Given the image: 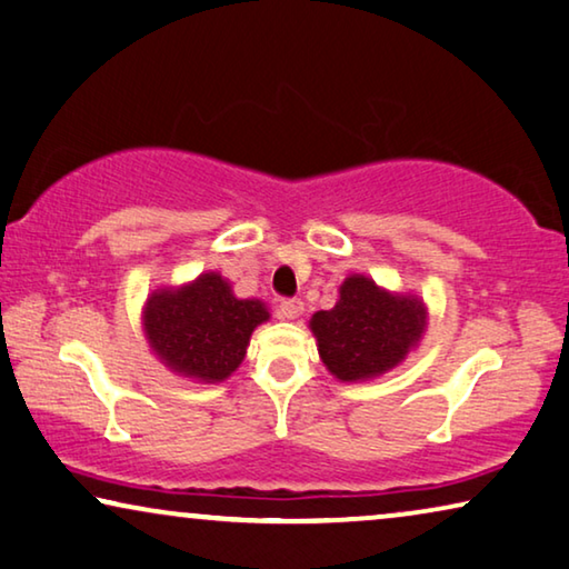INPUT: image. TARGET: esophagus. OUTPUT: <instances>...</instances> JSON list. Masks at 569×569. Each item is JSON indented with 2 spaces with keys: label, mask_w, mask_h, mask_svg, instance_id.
Masks as SVG:
<instances>
[{
  "label": "esophagus",
  "mask_w": 569,
  "mask_h": 569,
  "mask_svg": "<svg viewBox=\"0 0 569 569\" xmlns=\"http://www.w3.org/2000/svg\"><path fill=\"white\" fill-rule=\"evenodd\" d=\"M303 311V303L299 299H283L281 301V317L283 319H296Z\"/></svg>",
  "instance_id": "1"
}]
</instances>
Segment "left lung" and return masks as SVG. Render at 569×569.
Instances as JSON below:
<instances>
[{"mask_svg": "<svg viewBox=\"0 0 569 569\" xmlns=\"http://www.w3.org/2000/svg\"><path fill=\"white\" fill-rule=\"evenodd\" d=\"M427 327L423 303L393 296L366 276H350L335 309L311 317L319 355L339 380H366L396 368Z\"/></svg>", "mask_w": 569, "mask_h": 569, "instance_id": "obj_1", "label": "left lung"}]
</instances>
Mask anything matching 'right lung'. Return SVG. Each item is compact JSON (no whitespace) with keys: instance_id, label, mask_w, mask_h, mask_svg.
I'll return each mask as SVG.
<instances>
[{"instance_id":"obj_1","label":"right lung","mask_w":569,"mask_h":569,"mask_svg":"<svg viewBox=\"0 0 569 569\" xmlns=\"http://www.w3.org/2000/svg\"><path fill=\"white\" fill-rule=\"evenodd\" d=\"M266 319L262 301L234 299L222 276L203 273L197 283L150 296L146 332L168 368L214 383L240 366L252 329Z\"/></svg>"}]
</instances>
